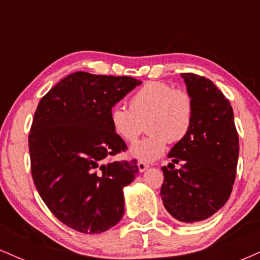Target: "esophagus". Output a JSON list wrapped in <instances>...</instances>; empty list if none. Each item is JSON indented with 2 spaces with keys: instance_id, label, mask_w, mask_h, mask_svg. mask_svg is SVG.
Listing matches in <instances>:
<instances>
[{
  "instance_id": "1",
  "label": "esophagus",
  "mask_w": 260,
  "mask_h": 260,
  "mask_svg": "<svg viewBox=\"0 0 260 260\" xmlns=\"http://www.w3.org/2000/svg\"><path fill=\"white\" fill-rule=\"evenodd\" d=\"M148 168H149V164L144 162V161H139V162H138V169H139L140 172L145 171V170H147Z\"/></svg>"
}]
</instances>
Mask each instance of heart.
I'll return each instance as SVG.
<instances>
[{"label":"heart","instance_id":"b5f03b06","mask_svg":"<svg viewBox=\"0 0 260 260\" xmlns=\"http://www.w3.org/2000/svg\"><path fill=\"white\" fill-rule=\"evenodd\" d=\"M194 101L184 89H175L166 82H148L129 99V109L115 106L110 112L113 132L122 140L134 143L147 123L148 137L136 143L129 153L140 161L162 156L169 140L178 143L192 129Z\"/></svg>","mask_w":260,"mask_h":260}]
</instances>
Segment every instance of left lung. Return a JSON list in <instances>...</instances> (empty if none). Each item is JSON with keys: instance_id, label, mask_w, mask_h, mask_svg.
<instances>
[{"instance_id": "obj_1", "label": "left lung", "mask_w": 260, "mask_h": 260, "mask_svg": "<svg viewBox=\"0 0 260 260\" xmlns=\"http://www.w3.org/2000/svg\"><path fill=\"white\" fill-rule=\"evenodd\" d=\"M181 76L194 101V120L188 136L169 153L172 164L161 168L160 196L175 219L192 223L214 215L228 202L240 144L229 99L205 77ZM178 162L181 168L175 169Z\"/></svg>"}]
</instances>
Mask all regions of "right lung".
<instances>
[{"instance_id":"add662e5","label":"right lung","mask_w":260,"mask_h":260,"mask_svg":"<svg viewBox=\"0 0 260 260\" xmlns=\"http://www.w3.org/2000/svg\"><path fill=\"white\" fill-rule=\"evenodd\" d=\"M132 77L76 72L40 100L29 133L34 184L61 222L83 234H101L122 219L123 187L137 161H111L127 145L113 132L110 112L137 85Z\"/></svg>"}]
</instances>
